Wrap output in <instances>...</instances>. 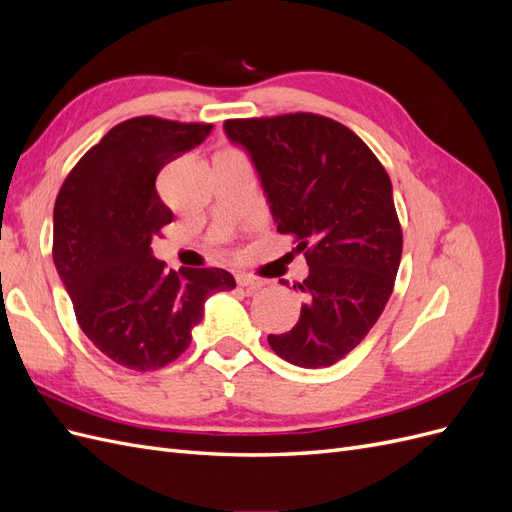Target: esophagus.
<instances>
[{"mask_svg": "<svg viewBox=\"0 0 512 512\" xmlns=\"http://www.w3.org/2000/svg\"><path fill=\"white\" fill-rule=\"evenodd\" d=\"M237 284H239L241 288H245L250 294L258 292L262 286H265V282L258 280V277H254V275H247V273H239V275H237Z\"/></svg>", "mask_w": 512, "mask_h": 512, "instance_id": "34e87169", "label": "esophagus"}]
</instances>
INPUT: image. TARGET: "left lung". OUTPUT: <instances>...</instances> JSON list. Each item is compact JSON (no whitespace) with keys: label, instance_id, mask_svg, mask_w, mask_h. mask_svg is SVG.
Wrapping results in <instances>:
<instances>
[{"label":"left lung","instance_id":"obj_1","mask_svg":"<svg viewBox=\"0 0 512 512\" xmlns=\"http://www.w3.org/2000/svg\"><path fill=\"white\" fill-rule=\"evenodd\" d=\"M250 156L277 230L294 235L309 275L299 322L269 335L284 361L318 369L354 350L389 301L401 260L393 185L371 149L342 123L314 113L228 119Z\"/></svg>","mask_w":512,"mask_h":512}]
</instances>
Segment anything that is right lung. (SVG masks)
I'll return each mask as SVG.
<instances>
[{"label":"right lung","instance_id":"add662e5","mask_svg":"<svg viewBox=\"0 0 512 512\" xmlns=\"http://www.w3.org/2000/svg\"><path fill=\"white\" fill-rule=\"evenodd\" d=\"M211 123L134 117L79 160L53 209V262L76 322L108 359L134 371L188 350L205 301L232 290L224 269L166 271L151 239L173 222L156 190L160 170L211 134Z\"/></svg>","mask_w":512,"mask_h":512}]
</instances>
